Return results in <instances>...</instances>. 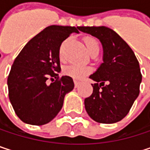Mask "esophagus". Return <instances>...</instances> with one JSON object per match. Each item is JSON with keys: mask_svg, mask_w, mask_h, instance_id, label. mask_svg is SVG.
Here are the masks:
<instances>
[{"mask_svg": "<svg viewBox=\"0 0 150 150\" xmlns=\"http://www.w3.org/2000/svg\"><path fill=\"white\" fill-rule=\"evenodd\" d=\"M80 84H81V82H80V81H75V88H78V87L80 86Z\"/></svg>", "mask_w": 150, "mask_h": 150, "instance_id": "34e87169", "label": "esophagus"}]
</instances>
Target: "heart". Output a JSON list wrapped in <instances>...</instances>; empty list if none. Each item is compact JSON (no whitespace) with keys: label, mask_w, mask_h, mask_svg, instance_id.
<instances>
[{"label":"heart","mask_w":150,"mask_h":150,"mask_svg":"<svg viewBox=\"0 0 150 150\" xmlns=\"http://www.w3.org/2000/svg\"><path fill=\"white\" fill-rule=\"evenodd\" d=\"M85 45L87 47V50L88 51L89 54H91L93 51L99 49V45L97 43V42L93 39V38H85L84 40ZM64 45V43L62 44V46ZM62 46L60 49V54H62ZM90 72V69L88 67H83V66H79V65H69L65 69V73L68 75L73 77L74 79H82L84 78L86 75H88Z\"/></svg>","instance_id":"obj_1"}]
</instances>
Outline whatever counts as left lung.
Segmentation results:
<instances>
[{
  "label": "left lung",
  "mask_w": 150,
  "mask_h": 150,
  "mask_svg": "<svg viewBox=\"0 0 150 150\" xmlns=\"http://www.w3.org/2000/svg\"><path fill=\"white\" fill-rule=\"evenodd\" d=\"M103 46V62L89 76L92 95L84 100L88 115L100 123H115L129 112L139 96L142 74L133 50L114 30L104 26L80 27ZM107 83V84H105Z\"/></svg>",
  "instance_id": "8db88e82"
}]
</instances>
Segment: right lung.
Segmentation results:
<instances>
[{
  "label": "right lung",
  "mask_w": 150,
  "mask_h": 150,
  "mask_svg": "<svg viewBox=\"0 0 150 150\" xmlns=\"http://www.w3.org/2000/svg\"><path fill=\"white\" fill-rule=\"evenodd\" d=\"M79 30L80 27H47L15 58L8 77V96L15 114L23 122L44 125L61 111L65 96L73 90L75 84L70 76L58 77L60 47L72 33L79 34ZM49 77L52 82L47 84Z\"/></svg>",
  "instance_id": "right-lung-1"
}]
</instances>
